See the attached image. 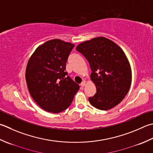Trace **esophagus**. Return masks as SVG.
I'll use <instances>...</instances> for the list:
<instances>
[{
    "mask_svg": "<svg viewBox=\"0 0 153 153\" xmlns=\"http://www.w3.org/2000/svg\"><path fill=\"white\" fill-rule=\"evenodd\" d=\"M85 85H86V82H85V81H83V82H82V83H81V86H82V87H84Z\"/></svg>",
    "mask_w": 153,
    "mask_h": 153,
    "instance_id": "obj_1",
    "label": "esophagus"
}]
</instances>
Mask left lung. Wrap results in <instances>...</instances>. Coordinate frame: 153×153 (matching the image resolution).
<instances>
[{
  "label": "left lung",
  "mask_w": 153,
  "mask_h": 153,
  "mask_svg": "<svg viewBox=\"0 0 153 153\" xmlns=\"http://www.w3.org/2000/svg\"><path fill=\"white\" fill-rule=\"evenodd\" d=\"M76 50L88 59L90 78L96 94L89 97L92 106L100 110L113 108L129 90L132 72L128 59L120 47L105 37H97L77 45Z\"/></svg>",
  "instance_id": "obj_1"
}]
</instances>
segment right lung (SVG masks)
Wrapping results in <instances>:
<instances>
[{
	"instance_id": "obj_1",
	"label": "right lung",
	"mask_w": 153,
	"mask_h": 153,
	"mask_svg": "<svg viewBox=\"0 0 153 153\" xmlns=\"http://www.w3.org/2000/svg\"><path fill=\"white\" fill-rule=\"evenodd\" d=\"M74 45L53 39L39 46L26 69L30 94L42 109L60 113L70 105L79 86L66 76L65 65Z\"/></svg>"
}]
</instances>
